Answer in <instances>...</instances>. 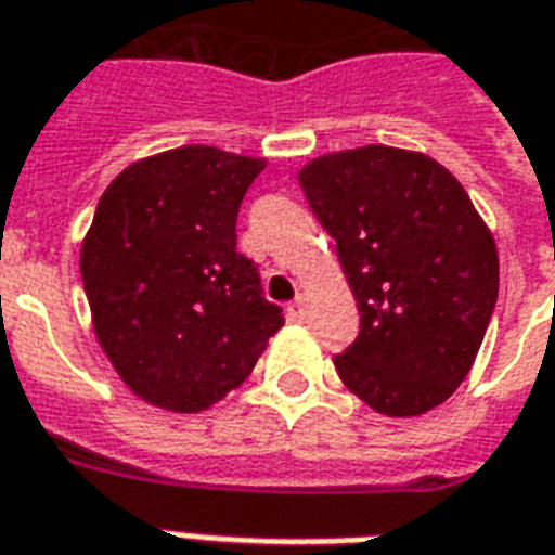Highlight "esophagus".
Listing matches in <instances>:
<instances>
[{
  "instance_id": "1",
  "label": "esophagus",
  "mask_w": 555,
  "mask_h": 555,
  "mask_svg": "<svg viewBox=\"0 0 555 555\" xmlns=\"http://www.w3.org/2000/svg\"><path fill=\"white\" fill-rule=\"evenodd\" d=\"M304 312H307V301H304V295L298 293L295 295V301H289V307H286V315H289V322H301Z\"/></svg>"
}]
</instances>
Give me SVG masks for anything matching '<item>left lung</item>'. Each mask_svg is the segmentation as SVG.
<instances>
[{
  "mask_svg": "<svg viewBox=\"0 0 555 555\" xmlns=\"http://www.w3.org/2000/svg\"><path fill=\"white\" fill-rule=\"evenodd\" d=\"M298 183L360 310V336L333 360L341 383L389 418L436 410L468 377L498 301L489 224L439 160L410 149L322 154Z\"/></svg>",
  "mask_w": 555,
  "mask_h": 555,
  "instance_id": "left-lung-1",
  "label": "left lung"
}]
</instances>
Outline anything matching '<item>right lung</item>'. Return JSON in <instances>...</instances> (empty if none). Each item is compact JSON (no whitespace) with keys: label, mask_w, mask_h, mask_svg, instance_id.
<instances>
[{"label":"right lung","mask_w":555,"mask_h":555,"mask_svg":"<svg viewBox=\"0 0 555 555\" xmlns=\"http://www.w3.org/2000/svg\"><path fill=\"white\" fill-rule=\"evenodd\" d=\"M266 157L181 145L125 166L81 243L95 339L137 398L210 410L251 374L281 307L236 251V214Z\"/></svg>","instance_id":"add662e5"}]
</instances>
